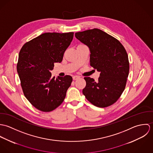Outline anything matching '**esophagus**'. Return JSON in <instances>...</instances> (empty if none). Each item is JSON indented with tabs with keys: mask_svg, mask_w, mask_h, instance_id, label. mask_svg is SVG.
Instances as JSON below:
<instances>
[{
	"mask_svg": "<svg viewBox=\"0 0 153 153\" xmlns=\"http://www.w3.org/2000/svg\"><path fill=\"white\" fill-rule=\"evenodd\" d=\"M72 78H73L74 80H76L77 79L79 78V76H74Z\"/></svg>",
	"mask_w": 153,
	"mask_h": 153,
	"instance_id": "34e87169",
	"label": "esophagus"
}]
</instances>
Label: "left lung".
Returning a JSON list of instances; mask_svg holds the SVG:
<instances>
[{
    "instance_id": "obj_1",
    "label": "left lung",
    "mask_w": 153,
    "mask_h": 153,
    "mask_svg": "<svg viewBox=\"0 0 153 153\" xmlns=\"http://www.w3.org/2000/svg\"><path fill=\"white\" fill-rule=\"evenodd\" d=\"M90 51V65L100 72L98 81L85 77L83 94L93 105L100 108L115 103L123 92L129 74L127 53L119 41L106 32L93 29L75 34Z\"/></svg>"
}]
</instances>
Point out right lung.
<instances>
[{
  "label": "right lung",
  "instance_id": "obj_1",
  "mask_svg": "<svg viewBox=\"0 0 153 153\" xmlns=\"http://www.w3.org/2000/svg\"><path fill=\"white\" fill-rule=\"evenodd\" d=\"M74 32L44 33L26 42L19 54L17 72L23 94L40 111L49 112L64 101L72 76L52 77L54 64L61 62Z\"/></svg>",
  "mask_w": 153,
  "mask_h": 153
}]
</instances>
